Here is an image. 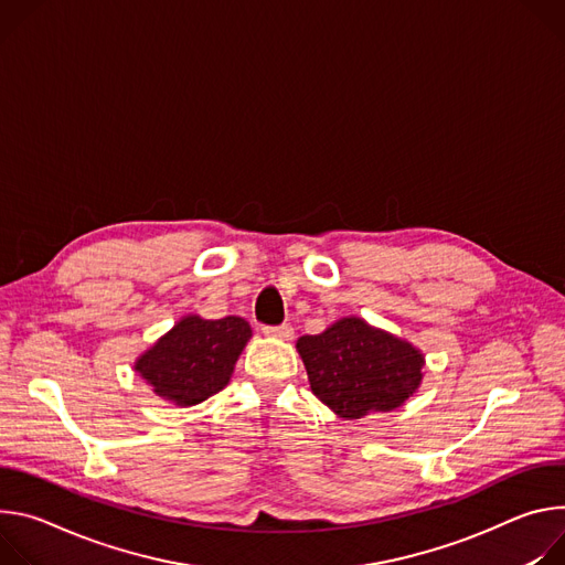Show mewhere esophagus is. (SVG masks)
<instances>
[{
  "label": "esophagus",
  "mask_w": 565,
  "mask_h": 565,
  "mask_svg": "<svg viewBox=\"0 0 565 565\" xmlns=\"http://www.w3.org/2000/svg\"><path fill=\"white\" fill-rule=\"evenodd\" d=\"M263 332H265L267 337H278V339H285V341H289V339L294 337V328H291L289 323H282V326H265Z\"/></svg>",
  "instance_id": "obj_1"
}]
</instances>
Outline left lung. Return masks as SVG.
Returning <instances> with one entry per match:
<instances>
[{
    "label": "left lung",
    "mask_w": 565,
    "mask_h": 565,
    "mask_svg": "<svg viewBox=\"0 0 565 565\" xmlns=\"http://www.w3.org/2000/svg\"><path fill=\"white\" fill-rule=\"evenodd\" d=\"M296 348L311 393L348 419L402 406L422 382V352L361 319L300 337Z\"/></svg>",
    "instance_id": "1"
}]
</instances>
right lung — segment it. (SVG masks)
I'll return each instance as SVG.
<instances>
[{"mask_svg": "<svg viewBox=\"0 0 565 565\" xmlns=\"http://www.w3.org/2000/svg\"><path fill=\"white\" fill-rule=\"evenodd\" d=\"M248 339L250 328L239 317H185L137 361L135 370L159 397L193 406L228 384Z\"/></svg>", "mask_w": 565, "mask_h": 565, "instance_id": "right-lung-1", "label": "right lung"}]
</instances>
